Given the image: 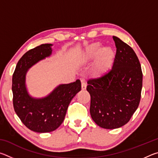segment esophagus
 I'll return each instance as SVG.
<instances>
[{
	"mask_svg": "<svg viewBox=\"0 0 158 158\" xmlns=\"http://www.w3.org/2000/svg\"><path fill=\"white\" fill-rule=\"evenodd\" d=\"M86 84H85V82L84 80H81V89L82 90H85L86 89Z\"/></svg>",
	"mask_w": 158,
	"mask_h": 158,
	"instance_id": "esophagus-1",
	"label": "esophagus"
}]
</instances>
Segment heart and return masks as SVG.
<instances>
[{
	"label": "heart",
	"mask_w": 158,
	"mask_h": 158,
	"mask_svg": "<svg viewBox=\"0 0 158 158\" xmlns=\"http://www.w3.org/2000/svg\"><path fill=\"white\" fill-rule=\"evenodd\" d=\"M92 67L93 74L95 77H101L107 73L113 65L115 53L111 47L102 48V44L95 42L87 47L83 55V60L85 62L94 59Z\"/></svg>",
	"instance_id": "b5f03b06"
}]
</instances>
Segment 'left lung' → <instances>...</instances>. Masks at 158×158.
<instances>
[{
    "label": "left lung",
    "instance_id": "1",
    "mask_svg": "<svg viewBox=\"0 0 158 158\" xmlns=\"http://www.w3.org/2000/svg\"><path fill=\"white\" fill-rule=\"evenodd\" d=\"M116 47L110 71L88 81L92 119L105 129H116L130 121L139 105L143 74L135 52L121 39L113 36Z\"/></svg>",
    "mask_w": 158,
    "mask_h": 158
}]
</instances>
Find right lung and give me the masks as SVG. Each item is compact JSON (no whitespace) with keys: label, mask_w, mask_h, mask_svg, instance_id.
<instances>
[{"label":"right lung","mask_w":158,"mask_h":158,"mask_svg":"<svg viewBox=\"0 0 158 158\" xmlns=\"http://www.w3.org/2000/svg\"><path fill=\"white\" fill-rule=\"evenodd\" d=\"M52 44H43L29 50L18 61L12 76L13 106L21 122L35 132H49L56 130L65 118L73 98L81 89V81L60 84L46 97L35 98L29 94L26 77L32 66L49 57Z\"/></svg>","instance_id":"obj_1"}]
</instances>
